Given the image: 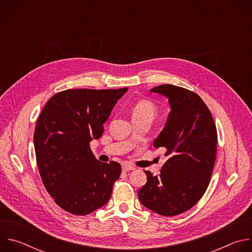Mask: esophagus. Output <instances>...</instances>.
Wrapping results in <instances>:
<instances>
[{
    "label": "esophagus",
    "instance_id": "1",
    "mask_svg": "<svg viewBox=\"0 0 252 252\" xmlns=\"http://www.w3.org/2000/svg\"><path fill=\"white\" fill-rule=\"evenodd\" d=\"M122 168H123L124 171H128V170H133L135 167H134L133 165L128 164V163H124L123 166H122Z\"/></svg>",
    "mask_w": 252,
    "mask_h": 252
}]
</instances>
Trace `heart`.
Returning a JSON list of instances; mask_svg holds the SVG:
<instances>
[{"mask_svg":"<svg viewBox=\"0 0 252 252\" xmlns=\"http://www.w3.org/2000/svg\"><path fill=\"white\" fill-rule=\"evenodd\" d=\"M157 113V107L151 100L148 99H141L137 101L132 110V118L136 117H149L154 119Z\"/></svg>","mask_w":252,"mask_h":252,"instance_id":"1","label":"heart"}]
</instances>
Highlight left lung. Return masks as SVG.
I'll return each instance as SVG.
<instances>
[{"label":"left lung","instance_id":"8db88e82","mask_svg":"<svg viewBox=\"0 0 252 252\" xmlns=\"http://www.w3.org/2000/svg\"><path fill=\"white\" fill-rule=\"evenodd\" d=\"M168 98L170 113L154 147L163 148L165 162L158 176L146 170L138 191L143 206L164 215L181 214L207 189L217 157L218 131L208 107L195 93L173 85L151 90Z\"/></svg>","mask_w":252,"mask_h":252}]
</instances>
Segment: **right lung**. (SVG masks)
Segmentation results:
<instances>
[{"label":"right lung","mask_w":252,"mask_h":252,"mask_svg":"<svg viewBox=\"0 0 252 252\" xmlns=\"http://www.w3.org/2000/svg\"><path fill=\"white\" fill-rule=\"evenodd\" d=\"M127 90L63 91L48 100L38 119L33 145L41 178L55 202L71 214H89L112 195L121 164L97 160L90 142L101 136Z\"/></svg>","instance_id":"1"}]
</instances>
